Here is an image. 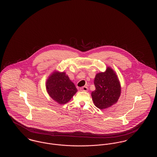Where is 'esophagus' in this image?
Listing matches in <instances>:
<instances>
[{"label": "esophagus", "mask_w": 157, "mask_h": 157, "mask_svg": "<svg viewBox=\"0 0 157 157\" xmlns=\"http://www.w3.org/2000/svg\"><path fill=\"white\" fill-rule=\"evenodd\" d=\"M80 90L81 91H86H86H88V87H86V86H83L80 88Z\"/></svg>", "instance_id": "34e87169"}]
</instances>
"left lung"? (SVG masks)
I'll use <instances>...</instances> for the list:
<instances>
[{
	"mask_svg": "<svg viewBox=\"0 0 157 157\" xmlns=\"http://www.w3.org/2000/svg\"><path fill=\"white\" fill-rule=\"evenodd\" d=\"M95 90L91 94L95 106L103 109L115 104L120 97V81L114 71L108 67L106 72L96 75L94 79Z\"/></svg>",
	"mask_w": 157,
	"mask_h": 157,
	"instance_id": "8db88e82",
	"label": "left lung"
}]
</instances>
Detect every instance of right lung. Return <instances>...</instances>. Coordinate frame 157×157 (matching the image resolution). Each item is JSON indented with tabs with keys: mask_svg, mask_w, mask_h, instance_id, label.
<instances>
[{
	"mask_svg": "<svg viewBox=\"0 0 157 157\" xmlns=\"http://www.w3.org/2000/svg\"><path fill=\"white\" fill-rule=\"evenodd\" d=\"M46 90L53 100L60 104H65L77 92L73 82L65 72L53 73L46 82Z\"/></svg>",
	"mask_w": 157,
	"mask_h": 157,
	"instance_id": "1",
	"label": "right lung"
}]
</instances>
